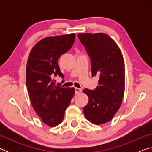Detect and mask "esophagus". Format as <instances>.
<instances>
[{
  "mask_svg": "<svg viewBox=\"0 0 152 152\" xmlns=\"http://www.w3.org/2000/svg\"><path fill=\"white\" fill-rule=\"evenodd\" d=\"M81 89H80L78 88H75V94H78L81 92Z\"/></svg>",
  "mask_w": 152,
  "mask_h": 152,
  "instance_id": "esophagus-1",
  "label": "esophagus"
}]
</instances>
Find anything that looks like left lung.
Here are the masks:
<instances>
[{
    "mask_svg": "<svg viewBox=\"0 0 152 152\" xmlns=\"http://www.w3.org/2000/svg\"><path fill=\"white\" fill-rule=\"evenodd\" d=\"M91 57L92 76L99 77L94 91L83 90L88 102L83 108L87 120L95 125L110 121L121 105L125 92V64L119 46L103 33H78Z\"/></svg>",
    "mask_w": 152,
    "mask_h": 152,
    "instance_id": "1",
    "label": "left lung"
}]
</instances>
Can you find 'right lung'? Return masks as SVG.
<instances>
[{"label": "right lung", "mask_w": 152, "mask_h": 152, "mask_svg": "<svg viewBox=\"0 0 152 152\" xmlns=\"http://www.w3.org/2000/svg\"><path fill=\"white\" fill-rule=\"evenodd\" d=\"M75 33L51 36L33 46L26 66V84L31 105L42 122L56 127L62 121L75 89L56 86L55 76L63 78L58 60L73 45Z\"/></svg>", "instance_id": "1"}]
</instances>
